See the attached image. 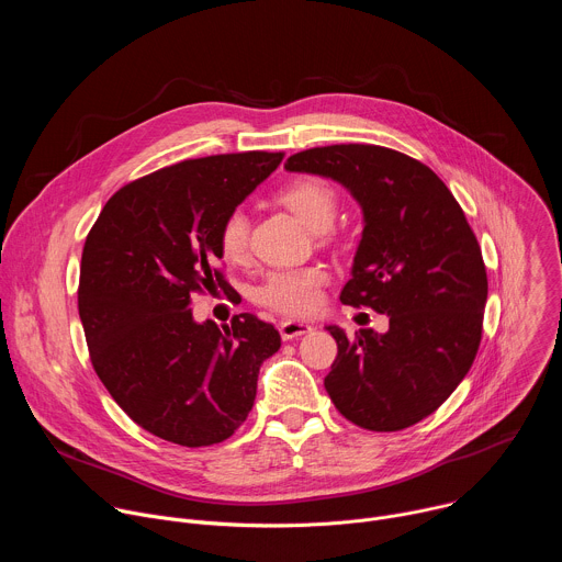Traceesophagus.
Listing matches in <instances>:
<instances>
[{
	"instance_id": "34e87169",
	"label": "esophagus",
	"mask_w": 562,
	"mask_h": 562,
	"mask_svg": "<svg viewBox=\"0 0 562 562\" xmlns=\"http://www.w3.org/2000/svg\"><path fill=\"white\" fill-rule=\"evenodd\" d=\"M313 327L308 323H300V319H282L280 323V336L282 340H293L304 334H308Z\"/></svg>"
}]
</instances>
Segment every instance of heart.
Returning <instances> with one entry per match:
<instances>
[{
	"mask_svg": "<svg viewBox=\"0 0 562 562\" xmlns=\"http://www.w3.org/2000/svg\"><path fill=\"white\" fill-rule=\"evenodd\" d=\"M278 202L293 211L308 228L327 231L340 206L338 191L323 178H300L278 191ZM325 235V233H323ZM217 245L228 262H245L249 254V217L243 209H233L224 215L217 228ZM323 267H304L273 271L258 286L256 297L260 304L286 313L306 315L319 302V289L327 282Z\"/></svg>",
	"mask_w": 562,
	"mask_h": 562,
	"instance_id": "b5f03b06",
	"label": "heart"
}]
</instances>
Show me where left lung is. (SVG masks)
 <instances>
[{
  "label": "left lung",
  "instance_id": "8db88e82",
  "mask_svg": "<svg viewBox=\"0 0 562 562\" xmlns=\"http://www.w3.org/2000/svg\"><path fill=\"white\" fill-rule=\"evenodd\" d=\"M284 169L331 178L356 198L364 228L340 300L389 317L384 334L327 327L336 409L369 431L420 423L462 382L483 336L487 271L460 204L429 167L384 146H317Z\"/></svg>",
  "mask_w": 562,
  "mask_h": 562
}]
</instances>
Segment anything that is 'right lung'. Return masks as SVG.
I'll list each match as a JSON object with an SVG mask.
<instances>
[{
	"instance_id": "right-lung-1",
	"label": "right lung",
	"mask_w": 562,
	"mask_h": 562,
	"mask_svg": "<svg viewBox=\"0 0 562 562\" xmlns=\"http://www.w3.org/2000/svg\"><path fill=\"white\" fill-rule=\"evenodd\" d=\"M284 153H226L159 169L122 187L93 224L79 269L95 373L148 434L209 447L254 407L262 362L280 334L254 313L231 327L195 323L191 293L220 286L217 228L282 162Z\"/></svg>"
}]
</instances>
